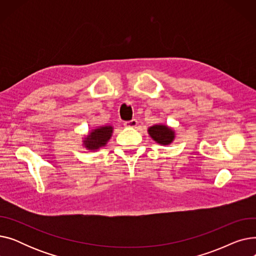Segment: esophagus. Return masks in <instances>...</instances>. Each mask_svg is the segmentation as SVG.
Segmentation results:
<instances>
[{"mask_svg":"<svg viewBox=\"0 0 256 256\" xmlns=\"http://www.w3.org/2000/svg\"><path fill=\"white\" fill-rule=\"evenodd\" d=\"M138 124V121L136 119H132L130 121H126L124 126L126 128H135Z\"/></svg>","mask_w":256,"mask_h":256,"instance_id":"34e87169","label":"esophagus"}]
</instances>
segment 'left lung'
I'll return each mask as SVG.
<instances>
[{
	"instance_id": "obj_1",
	"label": "left lung",
	"mask_w": 256,
	"mask_h": 256,
	"mask_svg": "<svg viewBox=\"0 0 256 256\" xmlns=\"http://www.w3.org/2000/svg\"><path fill=\"white\" fill-rule=\"evenodd\" d=\"M148 132L154 141L163 145L170 144L174 138V132L166 126H154L150 128Z\"/></svg>"
}]
</instances>
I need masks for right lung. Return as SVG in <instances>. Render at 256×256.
<instances>
[{"instance_id": "1", "label": "right lung", "mask_w": 256, "mask_h": 256, "mask_svg": "<svg viewBox=\"0 0 256 256\" xmlns=\"http://www.w3.org/2000/svg\"><path fill=\"white\" fill-rule=\"evenodd\" d=\"M112 130V126H102L91 132L90 135L84 141L87 148L96 150L106 145V143L111 138Z\"/></svg>"}]
</instances>
